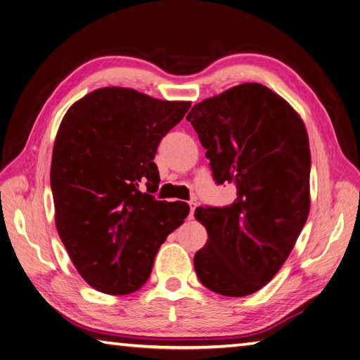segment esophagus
I'll use <instances>...</instances> for the list:
<instances>
[{
	"instance_id": "1",
	"label": "esophagus",
	"mask_w": 360,
	"mask_h": 360,
	"mask_svg": "<svg viewBox=\"0 0 360 360\" xmlns=\"http://www.w3.org/2000/svg\"><path fill=\"white\" fill-rule=\"evenodd\" d=\"M188 205H190V218H193V214H195V208L198 207V200H196V199H191L190 202H188Z\"/></svg>"
}]
</instances>
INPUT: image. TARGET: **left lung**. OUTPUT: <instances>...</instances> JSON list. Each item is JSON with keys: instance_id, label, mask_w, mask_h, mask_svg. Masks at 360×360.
<instances>
[{"instance_id": "left-lung-1", "label": "left lung", "mask_w": 360, "mask_h": 360, "mask_svg": "<svg viewBox=\"0 0 360 360\" xmlns=\"http://www.w3.org/2000/svg\"><path fill=\"white\" fill-rule=\"evenodd\" d=\"M218 184H235L229 207H199L207 244L195 255L199 281L242 297L266 285L287 261L310 213V142L300 115L257 82L193 105L187 115Z\"/></svg>"}]
</instances>
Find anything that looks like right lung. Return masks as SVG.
<instances>
[{"instance_id":"add662e5","label":"right lung","mask_w":360,"mask_h":360,"mask_svg":"<svg viewBox=\"0 0 360 360\" xmlns=\"http://www.w3.org/2000/svg\"><path fill=\"white\" fill-rule=\"evenodd\" d=\"M190 105L103 87L64 115L50 165L55 224L75 269L101 293L130 295L144 285L158 250L187 218L186 202L150 193L160 176V141ZM146 179L149 193L142 194Z\"/></svg>"}]
</instances>
